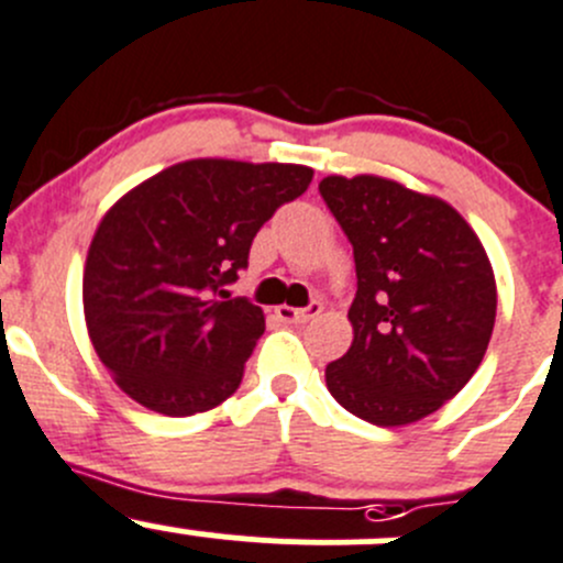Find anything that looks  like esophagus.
Wrapping results in <instances>:
<instances>
[{"label":"esophagus","instance_id":"obj_1","mask_svg":"<svg viewBox=\"0 0 563 563\" xmlns=\"http://www.w3.org/2000/svg\"><path fill=\"white\" fill-rule=\"evenodd\" d=\"M275 313L280 316L283 321H294V324H299V321L316 319V316L321 313V302L308 305V308H291V305H280V308H277Z\"/></svg>","mask_w":563,"mask_h":563}]
</instances>
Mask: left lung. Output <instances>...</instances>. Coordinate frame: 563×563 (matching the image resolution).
<instances>
[{
    "label": "left lung",
    "mask_w": 563,
    "mask_h": 563,
    "mask_svg": "<svg viewBox=\"0 0 563 563\" xmlns=\"http://www.w3.org/2000/svg\"><path fill=\"white\" fill-rule=\"evenodd\" d=\"M327 209L354 250V341L327 365L332 398L374 427H407L467 385L498 310L493 264L465 217L379 176H327Z\"/></svg>",
    "instance_id": "left-lung-1"
}]
</instances>
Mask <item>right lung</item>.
I'll use <instances>...</instances> for the list:
<instances>
[{"label":"right lung","instance_id":"1","mask_svg":"<svg viewBox=\"0 0 563 563\" xmlns=\"http://www.w3.org/2000/svg\"><path fill=\"white\" fill-rule=\"evenodd\" d=\"M313 181L305 165L189 159L125 192L85 261L87 335L120 390L184 418L233 396L264 310L231 299L266 220Z\"/></svg>","mask_w":563,"mask_h":563}]
</instances>
